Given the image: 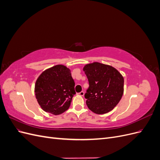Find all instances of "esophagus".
<instances>
[{"label": "esophagus", "instance_id": "esophagus-1", "mask_svg": "<svg viewBox=\"0 0 160 160\" xmlns=\"http://www.w3.org/2000/svg\"><path fill=\"white\" fill-rule=\"evenodd\" d=\"M77 94H78V95H80V96H83V95H84V92H83V91H81L80 93H77Z\"/></svg>", "mask_w": 160, "mask_h": 160}]
</instances>
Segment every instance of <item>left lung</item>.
Wrapping results in <instances>:
<instances>
[{
    "label": "left lung",
    "instance_id": "1",
    "mask_svg": "<svg viewBox=\"0 0 160 160\" xmlns=\"http://www.w3.org/2000/svg\"><path fill=\"white\" fill-rule=\"evenodd\" d=\"M83 71L89 84L85 94L88 108L97 114L113 109L123 94L122 75L112 66L98 62L85 65Z\"/></svg>",
    "mask_w": 160,
    "mask_h": 160
}]
</instances>
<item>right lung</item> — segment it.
Returning <instances> with one entry per match:
<instances>
[{
    "label": "right lung",
    "instance_id": "right-lung-1",
    "mask_svg": "<svg viewBox=\"0 0 160 160\" xmlns=\"http://www.w3.org/2000/svg\"><path fill=\"white\" fill-rule=\"evenodd\" d=\"M75 81L71 70L57 65L46 69L38 76L35 85L38 103L42 110L60 115L69 109L75 91Z\"/></svg>",
    "mask_w": 160,
    "mask_h": 160
}]
</instances>
